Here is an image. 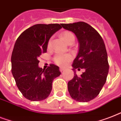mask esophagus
Instances as JSON below:
<instances>
[{"label": "esophagus", "instance_id": "34e87169", "mask_svg": "<svg viewBox=\"0 0 121 121\" xmlns=\"http://www.w3.org/2000/svg\"><path fill=\"white\" fill-rule=\"evenodd\" d=\"M60 70L61 72H63V71H64V70H65V68H60Z\"/></svg>", "mask_w": 121, "mask_h": 121}]
</instances>
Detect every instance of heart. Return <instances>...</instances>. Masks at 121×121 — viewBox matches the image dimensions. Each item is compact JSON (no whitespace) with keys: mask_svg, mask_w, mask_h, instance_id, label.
I'll return each mask as SVG.
<instances>
[{"mask_svg":"<svg viewBox=\"0 0 121 121\" xmlns=\"http://www.w3.org/2000/svg\"><path fill=\"white\" fill-rule=\"evenodd\" d=\"M61 36L67 44L70 43L71 42L73 43L74 41H75V36L73 33L70 32V31H64L61 34ZM51 43V39H50L48 43V47L50 46ZM72 60V56L70 54H65V55L58 54L54 57V61H55V63L61 66H65Z\"/></svg>","mask_w":121,"mask_h":121,"instance_id":"heart-1","label":"heart"}]
</instances>
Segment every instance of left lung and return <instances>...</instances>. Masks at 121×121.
Wrapping results in <instances>:
<instances>
[{"instance_id":"8db88e82","label":"left lung","mask_w":121,"mask_h":121,"mask_svg":"<svg viewBox=\"0 0 121 121\" xmlns=\"http://www.w3.org/2000/svg\"><path fill=\"white\" fill-rule=\"evenodd\" d=\"M64 29L76 35L79 43L78 53L72 64L74 77L68 83L71 97L80 102L94 99L105 84L109 73L107 53L103 39L97 31L84 22L61 24ZM85 69L80 76L74 70Z\"/></svg>"}]
</instances>
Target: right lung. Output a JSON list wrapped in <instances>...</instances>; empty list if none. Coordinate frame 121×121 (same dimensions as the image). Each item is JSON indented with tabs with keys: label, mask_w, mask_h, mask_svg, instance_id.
I'll list each match as a JSON object with an SVG mask.
<instances>
[{
	"label": "right lung",
	"mask_w": 121,
	"mask_h": 121,
	"mask_svg": "<svg viewBox=\"0 0 121 121\" xmlns=\"http://www.w3.org/2000/svg\"><path fill=\"white\" fill-rule=\"evenodd\" d=\"M61 28L59 24H38L24 31L17 39L11 56L12 73L22 94L31 101H41L49 95L52 83L60 75L58 66L51 64L39 68V56L46 53L49 39Z\"/></svg>",
	"instance_id": "add662e5"
}]
</instances>
